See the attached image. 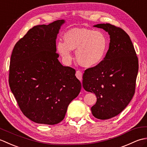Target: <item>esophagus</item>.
Returning a JSON list of instances; mask_svg holds the SVG:
<instances>
[{
	"label": "esophagus",
	"instance_id": "esophagus-1",
	"mask_svg": "<svg viewBox=\"0 0 147 147\" xmlns=\"http://www.w3.org/2000/svg\"><path fill=\"white\" fill-rule=\"evenodd\" d=\"M76 76L79 80L82 81L83 79V73L80 71H77L76 72Z\"/></svg>",
	"mask_w": 147,
	"mask_h": 147
}]
</instances>
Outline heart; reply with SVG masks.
<instances>
[{
	"mask_svg": "<svg viewBox=\"0 0 147 147\" xmlns=\"http://www.w3.org/2000/svg\"><path fill=\"white\" fill-rule=\"evenodd\" d=\"M64 42L59 41L57 47L66 62L73 59L71 50H76L78 63L85 67L99 64L104 59L107 49V40L100 32L86 29L73 28L64 34Z\"/></svg>",
	"mask_w": 147,
	"mask_h": 147,
	"instance_id": "b5f03b06",
	"label": "heart"
}]
</instances>
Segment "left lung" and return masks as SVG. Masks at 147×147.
<instances>
[{"label": "left lung", "instance_id": "left-lung-1", "mask_svg": "<svg viewBox=\"0 0 147 147\" xmlns=\"http://www.w3.org/2000/svg\"><path fill=\"white\" fill-rule=\"evenodd\" d=\"M110 35L109 50L99 64L85 70L83 86L94 93L96 104L91 111L95 117L105 120L120 114L135 92L138 59L129 36L119 27L98 24Z\"/></svg>", "mask_w": 147, "mask_h": 147}]
</instances>
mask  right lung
Returning a JSON list of instances; mask_svg holds the SVG:
<instances>
[{
  "mask_svg": "<svg viewBox=\"0 0 147 147\" xmlns=\"http://www.w3.org/2000/svg\"><path fill=\"white\" fill-rule=\"evenodd\" d=\"M64 22L33 27L12 50L9 86L23 114L36 123H60L82 89L75 69L57 59L55 40Z\"/></svg>",
  "mask_w": 147,
  "mask_h": 147,
  "instance_id": "1",
  "label": "right lung"
}]
</instances>
